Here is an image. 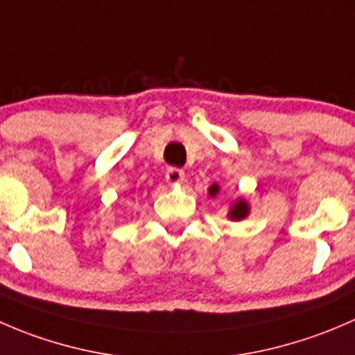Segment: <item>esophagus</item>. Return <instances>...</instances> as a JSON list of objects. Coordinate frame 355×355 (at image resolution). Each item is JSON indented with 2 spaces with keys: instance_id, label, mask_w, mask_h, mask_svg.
<instances>
[{
  "instance_id": "1",
  "label": "esophagus",
  "mask_w": 355,
  "mask_h": 355,
  "mask_svg": "<svg viewBox=\"0 0 355 355\" xmlns=\"http://www.w3.org/2000/svg\"><path fill=\"white\" fill-rule=\"evenodd\" d=\"M184 177H185V173H184V170H180V168H168L166 170L168 184H171V185L180 184V182L184 180Z\"/></svg>"
}]
</instances>
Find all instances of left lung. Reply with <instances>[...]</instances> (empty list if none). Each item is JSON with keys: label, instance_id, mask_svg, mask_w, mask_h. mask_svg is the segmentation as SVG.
<instances>
[{"label": "left lung", "instance_id": "left-lung-1", "mask_svg": "<svg viewBox=\"0 0 355 355\" xmlns=\"http://www.w3.org/2000/svg\"><path fill=\"white\" fill-rule=\"evenodd\" d=\"M218 191H220V187H218L216 184H213L209 187V194L211 196H216ZM249 214V204L245 202L244 199H237L234 202V206L230 207V213H228V216H230V220H244V218Z\"/></svg>", "mask_w": 355, "mask_h": 355}]
</instances>
